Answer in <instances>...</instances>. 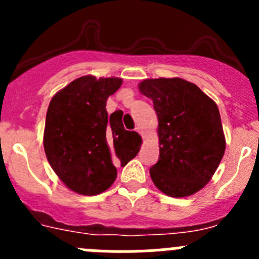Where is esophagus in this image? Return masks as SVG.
I'll use <instances>...</instances> for the list:
<instances>
[{"label":"esophagus","mask_w":259,"mask_h":259,"mask_svg":"<svg viewBox=\"0 0 259 259\" xmlns=\"http://www.w3.org/2000/svg\"><path fill=\"white\" fill-rule=\"evenodd\" d=\"M136 131L139 132V134H140V135H143V131H141V128H139V127H137V128H136Z\"/></svg>","instance_id":"obj_1"}]
</instances>
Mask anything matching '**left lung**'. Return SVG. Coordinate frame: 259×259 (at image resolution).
Listing matches in <instances>:
<instances>
[{
	"mask_svg": "<svg viewBox=\"0 0 259 259\" xmlns=\"http://www.w3.org/2000/svg\"><path fill=\"white\" fill-rule=\"evenodd\" d=\"M158 116L159 158L150 167L158 189L171 197L191 196L205 187L226 150L217 104L180 77L146 79L139 84Z\"/></svg>",
	"mask_w": 259,
	"mask_h": 259,
	"instance_id": "obj_1",
	"label": "left lung"
}]
</instances>
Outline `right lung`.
<instances>
[{"instance_id": "1", "label": "right lung", "mask_w": 259, "mask_h": 259, "mask_svg": "<svg viewBox=\"0 0 259 259\" xmlns=\"http://www.w3.org/2000/svg\"><path fill=\"white\" fill-rule=\"evenodd\" d=\"M122 85L119 77L81 76L61 89L48 107L44 149L59 179L85 196L102 193L140 150L141 137L123 127L119 110L107 115L106 101Z\"/></svg>"}]
</instances>
